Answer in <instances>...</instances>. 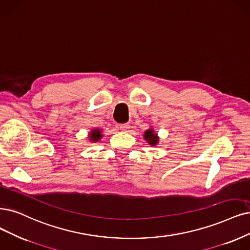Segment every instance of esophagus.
Wrapping results in <instances>:
<instances>
[{
	"label": "esophagus",
	"instance_id": "1",
	"mask_svg": "<svg viewBox=\"0 0 250 250\" xmlns=\"http://www.w3.org/2000/svg\"><path fill=\"white\" fill-rule=\"evenodd\" d=\"M118 128L122 131H128V128H130V125L128 124H120L118 125Z\"/></svg>",
	"mask_w": 250,
	"mask_h": 250
}]
</instances>
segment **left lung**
<instances>
[{"instance_id": "8db88e82", "label": "left lung", "mask_w": 250, "mask_h": 250, "mask_svg": "<svg viewBox=\"0 0 250 250\" xmlns=\"http://www.w3.org/2000/svg\"><path fill=\"white\" fill-rule=\"evenodd\" d=\"M144 138H145V140L148 141V143H149L150 145H155L156 143L159 142L158 136H156V134L153 133V130H151V128H150V130L145 132Z\"/></svg>"}]
</instances>
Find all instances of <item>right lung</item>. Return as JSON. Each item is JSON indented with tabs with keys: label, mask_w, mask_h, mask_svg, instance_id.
I'll list each match as a JSON object with an SVG mask.
<instances>
[{
	"label": "right lung",
	"mask_w": 250,
	"mask_h": 250,
	"mask_svg": "<svg viewBox=\"0 0 250 250\" xmlns=\"http://www.w3.org/2000/svg\"><path fill=\"white\" fill-rule=\"evenodd\" d=\"M101 137H102L101 131L99 130V128H95L94 131H91V133L89 135V139L92 142H97V141H99L101 139Z\"/></svg>",
	"instance_id": "right-lung-1"
}]
</instances>
